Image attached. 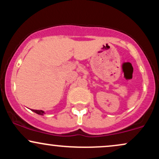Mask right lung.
I'll use <instances>...</instances> for the list:
<instances>
[{
    "mask_svg": "<svg viewBox=\"0 0 159 159\" xmlns=\"http://www.w3.org/2000/svg\"><path fill=\"white\" fill-rule=\"evenodd\" d=\"M33 111H34V112H35L36 114H39V115H43L45 114V112L43 111H42V110H32Z\"/></svg>",
    "mask_w": 159,
    "mask_h": 159,
    "instance_id": "1",
    "label": "right lung"
}]
</instances>
